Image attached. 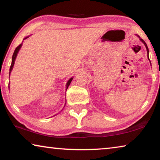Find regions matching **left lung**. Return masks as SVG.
Returning a JSON list of instances; mask_svg holds the SVG:
<instances>
[{
    "instance_id": "1",
    "label": "left lung",
    "mask_w": 160,
    "mask_h": 160,
    "mask_svg": "<svg viewBox=\"0 0 160 160\" xmlns=\"http://www.w3.org/2000/svg\"><path fill=\"white\" fill-rule=\"evenodd\" d=\"M138 37L139 38H140L139 36H138ZM140 39V41H141L143 44H145V47H146V49H147V51H148V59H149V56H148V53H149V50H148V46H147V44H146V43L145 42V41L143 39ZM149 60H150V59H149Z\"/></svg>"
}]
</instances>
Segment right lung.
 <instances>
[{
    "mask_svg": "<svg viewBox=\"0 0 160 160\" xmlns=\"http://www.w3.org/2000/svg\"><path fill=\"white\" fill-rule=\"evenodd\" d=\"M28 37H25V39H28ZM21 47H22V44L19 45L18 47L15 48V51H14V53H13V55H12V63H11V66H10V72H9L10 74V72H11V71H12V68H13V66H14V63H15V58H16V57H17L18 53L19 52V50L20 49ZM72 79H73V78H70V79L68 81V82H67V84H66V90L68 89V86L70 85V82H71V81L72 80Z\"/></svg>",
    "mask_w": 160,
    "mask_h": 160,
    "instance_id": "add662e5",
    "label": "right lung"
}]
</instances>
